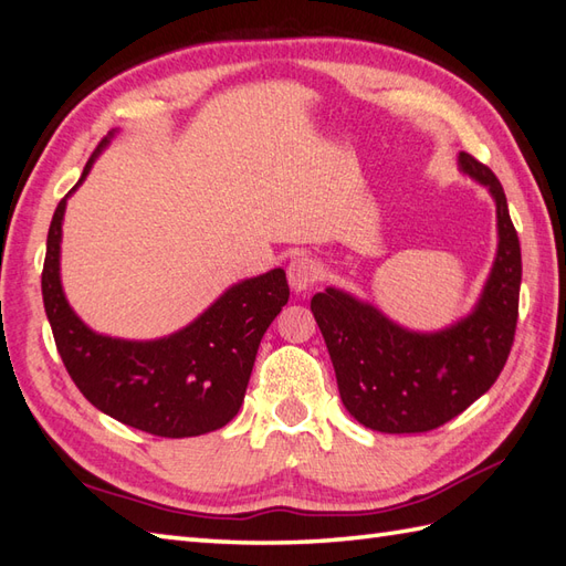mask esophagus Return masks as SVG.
I'll return each instance as SVG.
<instances>
[{
	"label": "esophagus",
	"mask_w": 566,
	"mask_h": 566,
	"mask_svg": "<svg viewBox=\"0 0 566 566\" xmlns=\"http://www.w3.org/2000/svg\"><path fill=\"white\" fill-rule=\"evenodd\" d=\"M286 276H290V284L294 292H306L318 282L321 268L314 258L302 255V258H294L290 262V268H286Z\"/></svg>",
	"instance_id": "34e87169"
}]
</instances>
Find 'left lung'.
<instances>
[{
	"mask_svg": "<svg viewBox=\"0 0 566 566\" xmlns=\"http://www.w3.org/2000/svg\"><path fill=\"white\" fill-rule=\"evenodd\" d=\"M467 175L496 199L499 255L472 316L420 335L384 318L377 308L326 290L311 311L328 345L338 391L350 416L379 432H428L486 394L511 355L518 323L521 240L506 195L484 163L460 153Z\"/></svg>",
	"mask_w": 566,
	"mask_h": 566,
	"instance_id": "8db88e82",
	"label": "left lung"
}]
</instances>
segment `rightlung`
Instances as JSON below:
<instances>
[{"label":"right lung","instance_id":"1","mask_svg":"<svg viewBox=\"0 0 566 566\" xmlns=\"http://www.w3.org/2000/svg\"><path fill=\"white\" fill-rule=\"evenodd\" d=\"M104 146L106 138L97 153ZM63 211L65 199L48 228L41 290L60 359L84 399L124 426L158 438H191L223 428L245 399L264 331L290 302L284 270L235 284L207 314L170 338H106L84 326L63 296L57 272Z\"/></svg>","mask_w":566,"mask_h":566}]
</instances>
